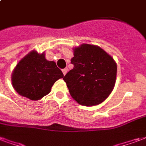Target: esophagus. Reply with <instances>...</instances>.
<instances>
[{
	"instance_id": "1",
	"label": "esophagus",
	"mask_w": 146,
	"mask_h": 146,
	"mask_svg": "<svg viewBox=\"0 0 146 146\" xmlns=\"http://www.w3.org/2000/svg\"><path fill=\"white\" fill-rule=\"evenodd\" d=\"M62 73H63V75H66L67 73V71H68V69L67 68H65V69H63V70H62Z\"/></svg>"
}]
</instances>
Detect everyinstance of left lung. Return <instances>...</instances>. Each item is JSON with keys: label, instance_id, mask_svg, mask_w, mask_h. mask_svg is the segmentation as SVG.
I'll use <instances>...</instances> for the list:
<instances>
[{"label": "left lung", "instance_id": "1", "mask_svg": "<svg viewBox=\"0 0 146 146\" xmlns=\"http://www.w3.org/2000/svg\"><path fill=\"white\" fill-rule=\"evenodd\" d=\"M71 63L73 70L63 80L72 98L86 106L104 101L116 82L117 67L113 58L98 46L84 44L74 49Z\"/></svg>", "mask_w": 146, "mask_h": 146}]
</instances>
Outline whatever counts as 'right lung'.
Masks as SVG:
<instances>
[{
  "label": "right lung",
  "mask_w": 146,
  "mask_h": 146,
  "mask_svg": "<svg viewBox=\"0 0 146 146\" xmlns=\"http://www.w3.org/2000/svg\"><path fill=\"white\" fill-rule=\"evenodd\" d=\"M63 77L54 62L48 61L44 54L33 51L17 64L12 73V85L22 96L39 100L51 92L54 83Z\"/></svg>",
  "instance_id": "right-lung-1"
}]
</instances>
